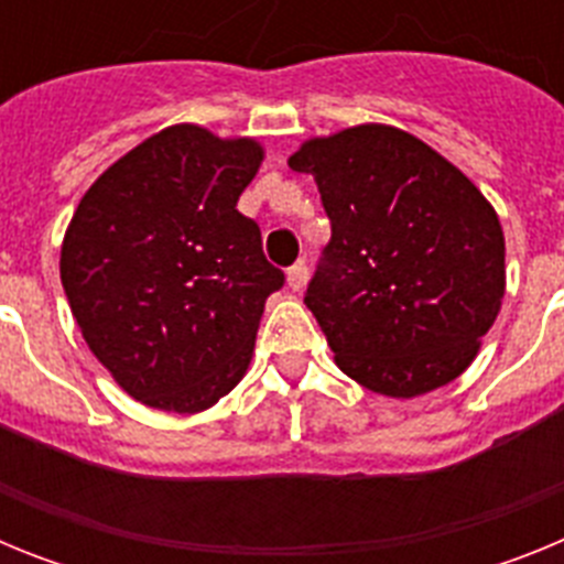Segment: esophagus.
Returning <instances> with one entry per match:
<instances>
[{"instance_id":"34e87169","label":"esophagus","mask_w":564,"mask_h":564,"mask_svg":"<svg viewBox=\"0 0 564 564\" xmlns=\"http://www.w3.org/2000/svg\"><path fill=\"white\" fill-rule=\"evenodd\" d=\"M307 276H311V271H307L305 262H296V265L288 268V288H291V291H296V293L305 291Z\"/></svg>"}]
</instances>
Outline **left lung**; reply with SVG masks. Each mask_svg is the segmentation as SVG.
I'll list each match as a JSON object with an SVG mask.
<instances>
[{"label":"left lung","mask_w":564,"mask_h":564,"mask_svg":"<svg viewBox=\"0 0 564 564\" xmlns=\"http://www.w3.org/2000/svg\"><path fill=\"white\" fill-rule=\"evenodd\" d=\"M330 217L305 305L341 372L415 398L455 381L506 293V239L491 203L415 134L361 123L291 154Z\"/></svg>","instance_id":"1"}]
</instances>
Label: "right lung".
Returning <instances> with one entry per match:
<instances>
[{
    "label": "right lung",
    "instance_id": "add662e5",
    "mask_svg": "<svg viewBox=\"0 0 564 564\" xmlns=\"http://www.w3.org/2000/svg\"><path fill=\"white\" fill-rule=\"evenodd\" d=\"M262 147L177 123L98 177L62 246V285L87 347L123 390L203 412L251 364L265 299L285 273L237 212Z\"/></svg>",
    "mask_w": 564,
    "mask_h": 564
}]
</instances>
